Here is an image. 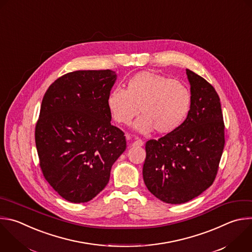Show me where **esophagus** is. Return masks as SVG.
Here are the masks:
<instances>
[{
    "label": "esophagus",
    "instance_id": "obj_1",
    "mask_svg": "<svg viewBox=\"0 0 252 252\" xmlns=\"http://www.w3.org/2000/svg\"><path fill=\"white\" fill-rule=\"evenodd\" d=\"M144 144V142L141 140V139H136L133 143H132V146H142Z\"/></svg>",
    "mask_w": 252,
    "mask_h": 252
}]
</instances>
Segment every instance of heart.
I'll list each match as a JSON object with an SVG mask.
<instances>
[{
  "label": "heart",
  "instance_id": "obj_1",
  "mask_svg": "<svg viewBox=\"0 0 252 252\" xmlns=\"http://www.w3.org/2000/svg\"><path fill=\"white\" fill-rule=\"evenodd\" d=\"M192 95L183 83L151 71L131 76L126 89L115 88L108 96V108L114 120L128 125L138 114L142 117L135 128L147 133L153 130L168 134L178 129L188 118Z\"/></svg>",
  "mask_w": 252,
  "mask_h": 252
}]
</instances>
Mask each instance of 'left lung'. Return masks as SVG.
Returning <instances> with one entry per match:
<instances>
[{
    "label": "left lung",
    "mask_w": 252,
    "mask_h": 252,
    "mask_svg": "<svg viewBox=\"0 0 252 252\" xmlns=\"http://www.w3.org/2000/svg\"><path fill=\"white\" fill-rule=\"evenodd\" d=\"M192 107L174 132L145 144L143 180L151 194L168 204L198 197L215 181L224 147V123L220 97L200 75L186 70Z\"/></svg>",
    "instance_id": "left-lung-1"
}]
</instances>
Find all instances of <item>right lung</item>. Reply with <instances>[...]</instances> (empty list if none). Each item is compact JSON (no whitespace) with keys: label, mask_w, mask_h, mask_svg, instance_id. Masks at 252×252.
<instances>
[{"label":"right lung","mask_w":252,"mask_h":252,"mask_svg":"<svg viewBox=\"0 0 252 252\" xmlns=\"http://www.w3.org/2000/svg\"><path fill=\"white\" fill-rule=\"evenodd\" d=\"M112 70H79L46 90L35 125V145L45 180L66 201L85 203L108 184L126 150L123 130L111 125Z\"/></svg>","instance_id":"obj_1"}]
</instances>
